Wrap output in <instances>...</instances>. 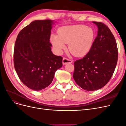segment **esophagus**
I'll list each match as a JSON object with an SVG mask.
<instances>
[{"label":"esophagus","instance_id":"34e87169","mask_svg":"<svg viewBox=\"0 0 126 126\" xmlns=\"http://www.w3.org/2000/svg\"><path fill=\"white\" fill-rule=\"evenodd\" d=\"M72 63V60H70L67 58H63V64H66L67 63Z\"/></svg>","mask_w":126,"mask_h":126}]
</instances>
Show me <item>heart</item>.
Instances as JSON below:
<instances>
[{"label":"heart","mask_w":126,"mask_h":126,"mask_svg":"<svg viewBox=\"0 0 126 126\" xmlns=\"http://www.w3.org/2000/svg\"><path fill=\"white\" fill-rule=\"evenodd\" d=\"M94 38V30L83 25L62 27L57 31V35L51 36V42L55 49L61 53L66 48L75 56H85L92 47Z\"/></svg>","instance_id":"obj_1"}]
</instances>
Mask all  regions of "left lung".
I'll return each instance as SVG.
<instances>
[{"label":"left lung","instance_id":"8db88e82","mask_svg":"<svg viewBox=\"0 0 126 126\" xmlns=\"http://www.w3.org/2000/svg\"><path fill=\"white\" fill-rule=\"evenodd\" d=\"M98 34L90 51L74 62L73 78L83 89L94 91L104 87L111 79L117 65L118 51L116 39L108 26L93 21Z\"/></svg>","mask_w":126,"mask_h":126}]
</instances>
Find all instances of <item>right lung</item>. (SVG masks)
<instances>
[{"mask_svg": "<svg viewBox=\"0 0 126 126\" xmlns=\"http://www.w3.org/2000/svg\"><path fill=\"white\" fill-rule=\"evenodd\" d=\"M52 20L32 22L19 33L14 52L15 69L29 88L40 90L50 85L56 71L63 66V57L51 51Z\"/></svg>", "mask_w": 126, "mask_h": 126, "instance_id": "add662e5", "label": "right lung"}]
</instances>
